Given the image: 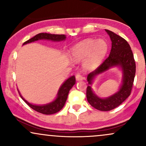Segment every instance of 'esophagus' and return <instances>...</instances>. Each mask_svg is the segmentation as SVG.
Here are the masks:
<instances>
[{
  "mask_svg": "<svg viewBox=\"0 0 146 146\" xmlns=\"http://www.w3.org/2000/svg\"><path fill=\"white\" fill-rule=\"evenodd\" d=\"M75 78H76L77 81H81V80H84V79H85V78H84V77L82 76V75L80 74H79V73L75 75Z\"/></svg>",
  "mask_w": 146,
  "mask_h": 146,
  "instance_id": "obj_1",
  "label": "esophagus"
}]
</instances>
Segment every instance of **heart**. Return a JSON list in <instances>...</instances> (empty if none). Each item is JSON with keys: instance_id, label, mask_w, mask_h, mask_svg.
I'll list each match as a JSON object with an SVG mask.
<instances>
[{"instance_id": "heart-1", "label": "heart", "mask_w": 146, "mask_h": 146, "mask_svg": "<svg viewBox=\"0 0 146 146\" xmlns=\"http://www.w3.org/2000/svg\"><path fill=\"white\" fill-rule=\"evenodd\" d=\"M108 49V44L104 40L86 39L71 48V56L75 62L84 60V68L86 71H92L100 64Z\"/></svg>"}]
</instances>
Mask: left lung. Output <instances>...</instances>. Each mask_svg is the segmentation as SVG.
Returning a JSON list of instances; mask_svg holds the SVG:
<instances>
[{
  "instance_id": "obj_1",
  "label": "left lung",
  "mask_w": 146,
  "mask_h": 146,
  "mask_svg": "<svg viewBox=\"0 0 146 146\" xmlns=\"http://www.w3.org/2000/svg\"><path fill=\"white\" fill-rule=\"evenodd\" d=\"M112 42L110 55L102 64L87 76L89 86L86 88V98L93 108L101 111H109L119 106L131 93L136 72V64L132 51L128 42L113 31L105 29ZM117 66L122 71V82L120 89L115 94L101 98L94 93L90 85L98 74L110 68Z\"/></svg>"
}]
</instances>
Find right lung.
Instances as JSON below:
<instances>
[{"label": "right lung", "instance_id": "add662e5", "mask_svg": "<svg viewBox=\"0 0 146 146\" xmlns=\"http://www.w3.org/2000/svg\"><path fill=\"white\" fill-rule=\"evenodd\" d=\"M66 36L65 35H58V34H51V33H38L35 36L31 39L28 40L25 42L23 43V45L29 44V43L33 42L35 41L40 40H51L54 42H60L66 40ZM75 84V78L74 75L68 78L66 81L64 82L61 86L60 87L59 90H58V94H57V98L53 100V102H50V103L46 104L44 105H36L33 104L29 103L27 100H25V98H23V96L19 93L20 96L23 99L24 101L26 102L27 104L31 107L32 109L42 114H44V115H52L59 112L62 108H63L66 103V100H67V97L69 93V90L71 89L72 87Z\"/></svg>", "mask_w": 146, "mask_h": 146}]
</instances>
